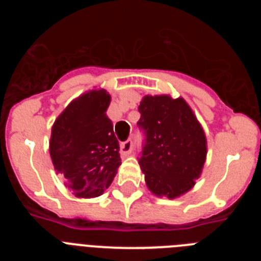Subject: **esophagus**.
<instances>
[{
  "label": "esophagus",
  "instance_id": "obj_1",
  "mask_svg": "<svg viewBox=\"0 0 261 261\" xmlns=\"http://www.w3.org/2000/svg\"><path fill=\"white\" fill-rule=\"evenodd\" d=\"M133 147H135V144H133L132 140H126V141L120 145V153L124 156L129 155L133 151Z\"/></svg>",
  "mask_w": 261,
  "mask_h": 261
}]
</instances>
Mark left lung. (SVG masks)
Returning a JSON list of instances; mask_svg holds the SVG:
<instances>
[{"instance_id": "left-lung-1", "label": "left lung", "mask_w": 261, "mask_h": 261, "mask_svg": "<svg viewBox=\"0 0 261 261\" xmlns=\"http://www.w3.org/2000/svg\"><path fill=\"white\" fill-rule=\"evenodd\" d=\"M138 128L145 135L138 158L147 188L175 199L195 186L206 156V138L181 98L146 95L138 106Z\"/></svg>"}]
</instances>
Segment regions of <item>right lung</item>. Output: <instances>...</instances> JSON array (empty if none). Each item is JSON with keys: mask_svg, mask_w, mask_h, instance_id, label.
I'll return each mask as SVG.
<instances>
[{"mask_svg": "<svg viewBox=\"0 0 261 261\" xmlns=\"http://www.w3.org/2000/svg\"><path fill=\"white\" fill-rule=\"evenodd\" d=\"M111 95L91 90L70 103L52 126L50 158L78 197L100 196L121 165L120 146L107 116Z\"/></svg>", "mask_w": 261, "mask_h": 261, "instance_id": "1", "label": "right lung"}]
</instances>
